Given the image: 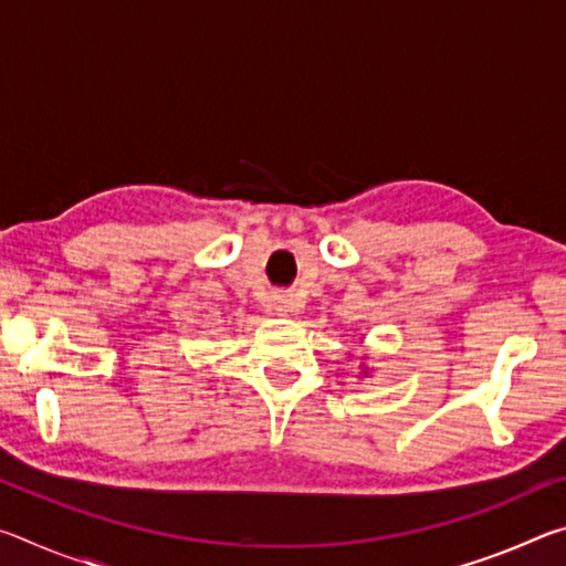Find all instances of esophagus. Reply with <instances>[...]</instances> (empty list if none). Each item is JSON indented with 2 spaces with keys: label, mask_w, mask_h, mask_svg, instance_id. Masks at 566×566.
Listing matches in <instances>:
<instances>
[{
  "label": "esophagus",
  "mask_w": 566,
  "mask_h": 566,
  "mask_svg": "<svg viewBox=\"0 0 566 566\" xmlns=\"http://www.w3.org/2000/svg\"><path fill=\"white\" fill-rule=\"evenodd\" d=\"M272 310H274L276 314H282V317H286V314H292V312H294V300H292V294H286V292H276V294L272 296Z\"/></svg>",
  "instance_id": "1"
}]
</instances>
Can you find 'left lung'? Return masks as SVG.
<instances>
[{
  "label": "left lung",
  "instance_id": "left-lung-1",
  "mask_svg": "<svg viewBox=\"0 0 566 566\" xmlns=\"http://www.w3.org/2000/svg\"><path fill=\"white\" fill-rule=\"evenodd\" d=\"M369 371H371V369L367 367V364H359V379H361V377H367Z\"/></svg>",
  "mask_w": 566,
  "mask_h": 566
}]
</instances>
